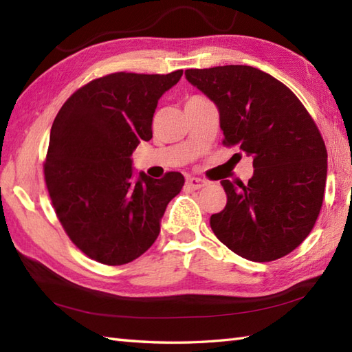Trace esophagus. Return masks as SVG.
<instances>
[{"label":"esophagus","instance_id":"1","mask_svg":"<svg viewBox=\"0 0 352 352\" xmlns=\"http://www.w3.org/2000/svg\"><path fill=\"white\" fill-rule=\"evenodd\" d=\"M186 186H188L189 189L198 190V189H203L204 186H207V182L201 180V178H197V177H189L188 180H186Z\"/></svg>","mask_w":352,"mask_h":352}]
</instances>
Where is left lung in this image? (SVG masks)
Here are the masks:
<instances>
[{"instance_id":"8db88e82","label":"left lung","mask_w":352,"mask_h":352,"mask_svg":"<svg viewBox=\"0 0 352 352\" xmlns=\"http://www.w3.org/2000/svg\"><path fill=\"white\" fill-rule=\"evenodd\" d=\"M186 80L218 107L223 144L252 157L248 184H221L227 206L210 227L237 256L272 261L310 234L327 182V148L289 87L246 65L188 69Z\"/></svg>"}]
</instances>
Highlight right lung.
Here are the masks:
<instances>
[{"label":"right lung","mask_w":352,"mask_h":352,"mask_svg":"<svg viewBox=\"0 0 352 352\" xmlns=\"http://www.w3.org/2000/svg\"><path fill=\"white\" fill-rule=\"evenodd\" d=\"M183 71L116 72L74 94L50 133L45 182L58 221L71 241L104 265H125L142 256L160 233L169 201L184 177L160 180L133 169L131 154L153 138V116L162 95Z\"/></svg>","instance_id":"1"}]
</instances>
